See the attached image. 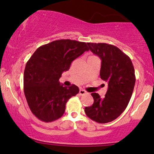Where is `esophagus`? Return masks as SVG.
Masks as SVG:
<instances>
[{"instance_id":"esophagus-1","label":"esophagus","mask_w":154,"mask_h":154,"mask_svg":"<svg viewBox=\"0 0 154 154\" xmlns=\"http://www.w3.org/2000/svg\"><path fill=\"white\" fill-rule=\"evenodd\" d=\"M79 95H85V94H86V93H87V92H86L85 91H84V90H82V89H80L79 90Z\"/></svg>"}]
</instances>
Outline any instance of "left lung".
Instances as JSON below:
<instances>
[{
	"label": "left lung",
	"instance_id": "left-lung-1",
	"mask_svg": "<svg viewBox=\"0 0 154 154\" xmlns=\"http://www.w3.org/2000/svg\"><path fill=\"white\" fill-rule=\"evenodd\" d=\"M89 49L101 59L100 78L108 83L105 97L91 93L93 104L85 108L90 119L98 123L116 119L128 106L135 83V69L128 55L107 43H88Z\"/></svg>",
	"mask_w": 154,
	"mask_h": 154
}]
</instances>
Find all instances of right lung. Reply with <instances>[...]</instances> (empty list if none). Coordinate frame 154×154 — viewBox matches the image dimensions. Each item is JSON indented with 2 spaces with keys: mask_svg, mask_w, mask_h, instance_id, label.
<instances>
[{
  "mask_svg": "<svg viewBox=\"0 0 154 154\" xmlns=\"http://www.w3.org/2000/svg\"><path fill=\"white\" fill-rule=\"evenodd\" d=\"M89 48L84 42L58 40L39 47L28 60L24 92L32 113L38 119L51 122L63 116L66 102L79 90L75 85L64 87L59 78Z\"/></svg>",
  "mask_w": 154,
  "mask_h": 154,
  "instance_id": "add662e5",
  "label": "right lung"
}]
</instances>
